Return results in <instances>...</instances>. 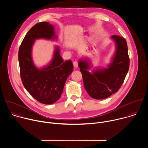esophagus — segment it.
Masks as SVG:
<instances>
[{
  "label": "esophagus",
  "instance_id": "1",
  "mask_svg": "<svg viewBox=\"0 0 148 148\" xmlns=\"http://www.w3.org/2000/svg\"><path fill=\"white\" fill-rule=\"evenodd\" d=\"M73 65H74V67L75 69L77 68V67H78V62L76 61H74V62H73Z\"/></svg>",
  "mask_w": 148,
  "mask_h": 148
}]
</instances>
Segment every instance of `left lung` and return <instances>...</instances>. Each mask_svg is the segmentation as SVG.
I'll list each match as a JSON object with an SVG mask.
<instances>
[{"label": "left lung", "instance_id": "left-lung-1", "mask_svg": "<svg viewBox=\"0 0 148 148\" xmlns=\"http://www.w3.org/2000/svg\"><path fill=\"white\" fill-rule=\"evenodd\" d=\"M115 50L107 67L94 68L88 58H81L78 66L81 72L84 88L90 97L102 99L110 97L121 88L130 67L128 46L125 39L119 36H111Z\"/></svg>", "mask_w": 148, "mask_h": 148}]
</instances>
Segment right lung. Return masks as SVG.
<instances>
[{"mask_svg":"<svg viewBox=\"0 0 148 148\" xmlns=\"http://www.w3.org/2000/svg\"><path fill=\"white\" fill-rule=\"evenodd\" d=\"M37 39L56 40L54 27L47 22L33 26L23 40L18 50L20 77L26 90L38 102L50 105L58 100L66 81L73 70L71 60L64 61L60 49L55 46L51 60L46 66L38 68L34 64L32 49Z\"/></svg>","mask_w":148,"mask_h":148,"instance_id":"obj_1","label":"right lung"}]
</instances>
